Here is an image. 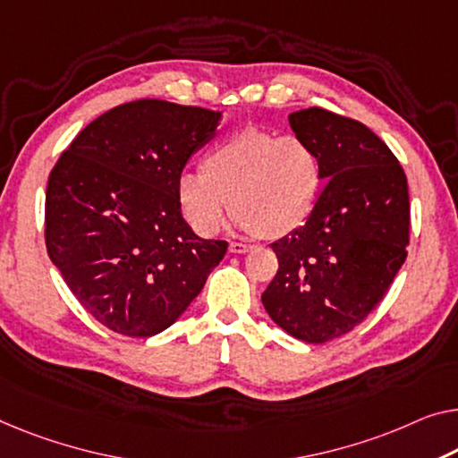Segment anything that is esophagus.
Returning <instances> with one entry per match:
<instances>
[{
	"instance_id": "34e87169",
	"label": "esophagus",
	"mask_w": 458,
	"mask_h": 458,
	"mask_svg": "<svg viewBox=\"0 0 458 458\" xmlns=\"http://www.w3.org/2000/svg\"><path fill=\"white\" fill-rule=\"evenodd\" d=\"M230 252H234V255H242V252H249L252 250L250 244H244V242H230Z\"/></svg>"
}]
</instances>
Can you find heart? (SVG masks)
<instances>
[{"mask_svg":"<svg viewBox=\"0 0 458 458\" xmlns=\"http://www.w3.org/2000/svg\"><path fill=\"white\" fill-rule=\"evenodd\" d=\"M320 181V158L310 141L244 129L216 143L203 158V170H182L176 199L201 236L220 232L230 203L238 230L285 236L309 220Z\"/></svg>","mask_w":458,"mask_h":458,"instance_id":"1","label":"heart"}]
</instances>
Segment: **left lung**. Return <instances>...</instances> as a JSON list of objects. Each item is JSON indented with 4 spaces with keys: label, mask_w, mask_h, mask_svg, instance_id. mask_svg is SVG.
<instances>
[{
    "label": "left lung",
    "mask_w": 458,
    "mask_h": 458,
    "mask_svg": "<svg viewBox=\"0 0 458 458\" xmlns=\"http://www.w3.org/2000/svg\"><path fill=\"white\" fill-rule=\"evenodd\" d=\"M288 121L317 149L325 187L309 220L271 244L279 269L261 302L292 337L327 344L370 315L405 263L407 176L358 121L318 106Z\"/></svg>",
    "instance_id": "8db88e82"
}]
</instances>
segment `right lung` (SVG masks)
Here are the masks:
<instances>
[{"label": "right lung", "mask_w": 458, "mask_h": 458, "mask_svg": "<svg viewBox=\"0 0 458 458\" xmlns=\"http://www.w3.org/2000/svg\"><path fill=\"white\" fill-rule=\"evenodd\" d=\"M222 117L166 100L127 102L81 129L51 170L47 252L111 331L168 329L226 255L228 242L197 236L176 199V181Z\"/></svg>", "instance_id": "right-lung-1"}]
</instances>
